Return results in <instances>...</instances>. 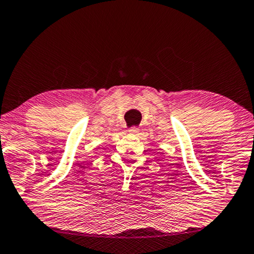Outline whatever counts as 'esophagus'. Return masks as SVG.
Instances as JSON below:
<instances>
[{"instance_id": "esophagus-1", "label": "esophagus", "mask_w": 254, "mask_h": 254, "mask_svg": "<svg viewBox=\"0 0 254 254\" xmlns=\"http://www.w3.org/2000/svg\"><path fill=\"white\" fill-rule=\"evenodd\" d=\"M128 132H131V133H138L139 128H138V127H132L130 130H128Z\"/></svg>"}]
</instances>
